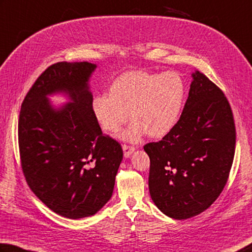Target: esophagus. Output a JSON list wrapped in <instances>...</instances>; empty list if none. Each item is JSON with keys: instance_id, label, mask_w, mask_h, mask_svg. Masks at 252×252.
I'll list each match as a JSON object with an SVG mask.
<instances>
[{"instance_id": "1", "label": "esophagus", "mask_w": 252, "mask_h": 252, "mask_svg": "<svg viewBox=\"0 0 252 252\" xmlns=\"http://www.w3.org/2000/svg\"><path fill=\"white\" fill-rule=\"evenodd\" d=\"M122 149H123V153H125V158H130V155L134 152V148L133 146H129V145H122Z\"/></svg>"}]
</instances>
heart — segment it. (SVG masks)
<instances>
[{"label":"heart","mask_w":252,"mask_h":252,"mask_svg":"<svg viewBox=\"0 0 252 252\" xmlns=\"http://www.w3.org/2000/svg\"><path fill=\"white\" fill-rule=\"evenodd\" d=\"M185 94V82L175 71H130L112 82L110 94L95 95L93 112L110 133H117L131 118L120 136L123 141L138 142L145 134L161 139L180 121Z\"/></svg>","instance_id":"heart-1"}]
</instances>
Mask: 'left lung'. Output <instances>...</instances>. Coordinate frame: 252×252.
<instances>
[{
  "mask_svg": "<svg viewBox=\"0 0 252 252\" xmlns=\"http://www.w3.org/2000/svg\"><path fill=\"white\" fill-rule=\"evenodd\" d=\"M191 78L176 126L161 141L144 145L151 198L178 220L203 213L217 199L235 155V122L225 94L198 70Z\"/></svg>",
  "mask_w": 252,
  "mask_h": 252,
  "instance_id": "8db88e82",
  "label": "left lung"
}]
</instances>
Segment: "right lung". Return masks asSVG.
Segmentation results:
<instances>
[{"instance_id": "1", "label": "right lung", "mask_w": 252, "mask_h": 252, "mask_svg": "<svg viewBox=\"0 0 252 252\" xmlns=\"http://www.w3.org/2000/svg\"><path fill=\"white\" fill-rule=\"evenodd\" d=\"M88 62H62L40 75L22 103L18 144L22 168L33 193L69 219L97 214L111 198L123 152L104 136L93 112ZM68 101L56 106L49 96Z\"/></svg>"}]
</instances>
